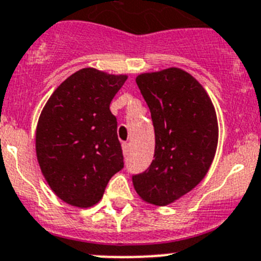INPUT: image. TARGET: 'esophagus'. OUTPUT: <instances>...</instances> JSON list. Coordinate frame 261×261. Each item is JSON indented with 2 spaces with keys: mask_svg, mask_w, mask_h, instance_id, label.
Masks as SVG:
<instances>
[{
  "mask_svg": "<svg viewBox=\"0 0 261 261\" xmlns=\"http://www.w3.org/2000/svg\"><path fill=\"white\" fill-rule=\"evenodd\" d=\"M121 147H123L124 155H128V152H129V143L128 142H123V143H121Z\"/></svg>",
  "mask_w": 261,
  "mask_h": 261,
  "instance_id": "34e87169",
  "label": "esophagus"
}]
</instances>
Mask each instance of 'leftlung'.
I'll list each match as a JSON object with an SVG mask.
<instances>
[{
  "label": "left lung",
  "mask_w": 261,
  "mask_h": 261,
  "mask_svg": "<svg viewBox=\"0 0 261 261\" xmlns=\"http://www.w3.org/2000/svg\"><path fill=\"white\" fill-rule=\"evenodd\" d=\"M151 112L154 160L133 174L145 202L167 205L194 189L214 160L217 147L216 112L203 87L180 68L142 73L136 79Z\"/></svg>",
  "instance_id": "8db88e82"
}]
</instances>
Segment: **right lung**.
Returning <instances> with one entry per match:
<instances>
[{"mask_svg":"<svg viewBox=\"0 0 261 261\" xmlns=\"http://www.w3.org/2000/svg\"><path fill=\"white\" fill-rule=\"evenodd\" d=\"M125 80V75L83 68L54 90L40 115L38 164L53 191L68 204L87 208L98 203L110 178L123 169L110 103Z\"/></svg>","mask_w":261,"mask_h":261,"instance_id":"1","label":"right lung"}]
</instances>
